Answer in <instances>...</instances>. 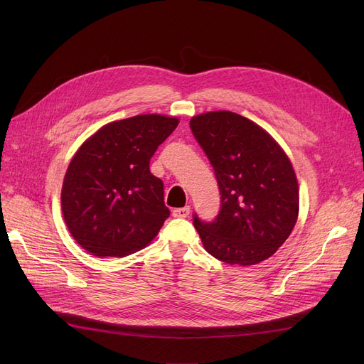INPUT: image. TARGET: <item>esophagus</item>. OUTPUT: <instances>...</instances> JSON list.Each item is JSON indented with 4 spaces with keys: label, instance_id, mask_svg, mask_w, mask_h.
<instances>
[{
    "label": "esophagus",
    "instance_id": "34e87169",
    "mask_svg": "<svg viewBox=\"0 0 364 364\" xmlns=\"http://www.w3.org/2000/svg\"><path fill=\"white\" fill-rule=\"evenodd\" d=\"M188 214H190V208L188 206L177 208V209H174V211H172V215L177 217V218H186V217H188Z\"/></svg>",
    "mask_w": 364,
    "mask_h": 364
}]
</instances>
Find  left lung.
I'll return each instance as SVG.
<instances>
[{
	"label": "left lung",
	"instance_id": "left-lung-1",
	"mask_svg": "<svg viewBox=\"0 0 364 364\" xmlns=\"http://www.w3.org/2000/svg\"><path fill=\"white\" fill-rule=\"evenodd\" d=\"M190 128L215 171L221 195L214 221L193 215L205 250L230 265L270 258L292 233L299 211L289 158L269 132L233 112L198 114Z\"/></svg>",
	"mask_w": 364,
	"mask_h": 364
}]
</instances>
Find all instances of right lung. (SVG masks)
Returning <instances> with one entry per match:
<instances>
[{
    "mask_svg": "<svg viewBox=\"0 0 364 364\" xmlns=\"http://www.w3.org/2000/svg\"><path fill=\"white\" fill-rule=\"evenodd\" d=\"M165 114L110 122L84 141L62 187V211L72 237L95 257H127L159 233L169 209L150 158L178 125Z\"/></svg>",
    "mask_w": 364,
    "mask_h": 364,
    "instance_id": "obj_1",
    "label": "right lung"
}]
</instances>
